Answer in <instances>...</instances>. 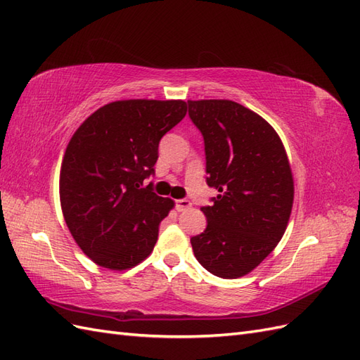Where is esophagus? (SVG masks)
I'll return each instance as SVG.
<instances>
[{"mask_svg":"<svg viewBox=\"0 0 360 360\" xmlns=\"http://www.w3.org/2000/svg\"><path fill=\"white\" fill-rule=\"evenodd\" d=\"M174 205H176L178 211H186L191 208V202L188 199H176L174 200Z\"/></svg>","mask_w":360,"mask_h":360,"instance_id":"1","label":"esophagus"}]
</instances>
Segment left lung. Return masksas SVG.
<instances>
[{
	"instance_id": "1",
	"label": "left lung",
	"mask_w": 360,
	"mask_h": 360,
	"mask_svg": "<svg viewBox=\"0 0 360 360\" xmlns=\"http://www.w3.org/2000/svg\"><path fill=\"white\" fill-rule=\"evenodd\" d=\"M188 115L204 136L207 184L219 191L202 207L205 231L193 252L220 278L255 269L278 245L293 204V178L274 127L233 100H188Z\"/></svg>"
}]
</instances>
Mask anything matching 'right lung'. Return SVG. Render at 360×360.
<instances>
[{"label": "right lung", "instance_id": "obj_1", "mask_svg": "<svg viewBox=\"0 0 360 360\" xmlns=\"http://www.w3.org/2000/svg\"><path fill=\"white\" fill-rule=\"evenodd\" d=\"M187 114L182 100H118L91 114L63 155L59 193L70 233L101 268L141 263L174 202L153 193L158 144Z\"/></svg>", "mask_w": 360, "mask_h": 360}]
</instances>
